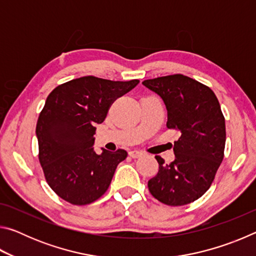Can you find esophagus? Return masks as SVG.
Masks as SVG:
<instances>
[{
	"instance_id": "34e87169",
	"label": "esophagus",
	"mask_w": 256,
	"mask_h": 256,
	"mask_svg": "<svg viewBox=\"0 0 256 256\" xmlns=\"http://www.w3.org/2000/svg\"><path fill=\"white\" fill-rule=\"evenodd\" d=\"M144 154L141 152V151H138V150H131L128 152V156L131 158H138V157H141V156Z\"/></svg>"
}]
</instances>
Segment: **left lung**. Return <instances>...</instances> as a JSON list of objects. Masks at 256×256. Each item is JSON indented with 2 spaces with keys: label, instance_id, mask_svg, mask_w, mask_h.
<instances>
[{
  "label": "left lung",
  "instance_id": "obj_1",
  "mask_svg": "<svg viewBox=\"0 0 256 256\" xmlns=\"http://www.w3.org/2000/svg\"><path fill=\"white\" fill-rule=\"evenodd\" d=\"M158 94L167 108V128L178 131L175 160L159 164L148 182L151 196L164 204L178 206L201 198L212 184L224 159V118L209 86L183 74L159 76L142 82Z\"/></svg>",
  "mask_w": 256,
  "mask_h": 256
}]
</instances>
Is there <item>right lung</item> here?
Wrapping results in <instances>:
<instances>
[{"instance_id":"right-lung-1","label":"right lung","mask_w":256,"mask_h":256,"mask_svg":"<svg viewBox=\"0 0 256 256\" xmlns=\"http://www.w3.org/2000/svg\"><path fill=\"white\" fill-rule=\"evenodd\" d=\"M138 82L88 76L60 84L48 94L36 126L38 159L46 182L63 200L86 206L110 188L128 152H94V126L105 120L112 104Z\"/></svg>"}]
</instances>
